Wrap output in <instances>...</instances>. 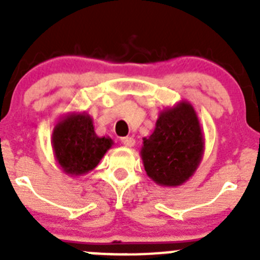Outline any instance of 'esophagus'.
Wrapping results in <instances>:
<instances>
[{"label": "esophagus", "mask_w": 260, "mask_h": 260, "mask_svg": "<svg viewBox=\"0 0 260 260\" xmlns=\"http://www.w3.org/2000/svg\"><path fill=\"white\" fill-rule=\"evenodd\" d=\"M121 142L123 143V146L126 147H133L135 144V139L133 137H125L121 139Z\"/></svg>", "instance_id": "esophagus-1"}]
</instances>
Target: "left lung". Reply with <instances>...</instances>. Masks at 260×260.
<instances>
[{
  "label": "left lung",
  "mask_w": 260,
  "mask_h": 260,
  "mask_svg": "<svg viewBox=\"0 0 260 260\" xmlns=\"http://www.w3.org/2000/svg\"><path fill=\"white\" fill-rule=\"evenodd\" d=\"M204 153V135L198 114L189 102L160 112L150 137L143 138L144 171L160 186H181L195 173Z\"/></svg>",
  "instance_id": "8db88e82"
}]
</instances>
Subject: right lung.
Listing matches in <instances>:
<instances>
[{"instance_id":"obj_1","label":"right lung","mask_w":260,"mask_h":260,"mask_svg":"<svg viewBox=\"0 0 260 260\" xmlns=\"http://www.w3.org/2000/svg\"><path fill=\"white\" fill-rule=\"evenodd\" d=\"M50 143L63 173L78 177L93 171L114 142L96 135L92 117L86 112H70L57 121Z\"/></svg>"}]
</instances>
